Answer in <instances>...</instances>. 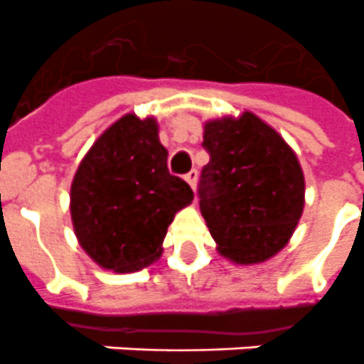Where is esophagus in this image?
Returning a JSON list of instances; mask_svg holds the SVG:
<instances>
[{
  "instance_id": "34e87169",
  "label": "esophagus",
  "mask_w": 364,
  "mask_h": 364,
  "mask_svg": "<svg viewBox=\"0 0 364 364\" xmlns=\"http://www.w3.org/2000/svg\"><path fill=\"white\" fill-rule=\"evenodd\" d=\"M186 178V182H188L189 186H191V189L193 191H195V188H197V178H198V173H197V169H191V171L188 173V175L184 176Z\"/></svg>"
}]
</instances>
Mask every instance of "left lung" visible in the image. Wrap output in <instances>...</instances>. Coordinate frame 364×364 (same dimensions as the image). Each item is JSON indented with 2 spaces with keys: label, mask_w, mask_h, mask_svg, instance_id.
<instances>
[{
  "label": "left lung",
  "mask_w": 364,
  "mask_h": 364,
  "mask_svg": "<svg viewBox=\"0 0 364 364\" xmlns=\"http://www.w3.org/2000/svg\"><path fill=\"white\" fill-rule=\"evenodd\" d=\"M198 204L220 255L264 262L288 244L304 208V176L281 134L252 112L208 122Z\"/></svg>",
  "instance_id": "left-lung-1"
}]
</instances>
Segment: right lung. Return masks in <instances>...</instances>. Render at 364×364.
<instances>
[{
  "label": "right lung",
  "instance_id": "obj_1",
  "mask_svg": "<svg viewBox=\"0 0 364 364\" xmlns=\"http://www.w3.org/2000/svg\"><path fill=\"white\" fill-rule=\"evenodd\" d=\"M191 200L188 182L167 169L156 122L125 114L80 164L70 186V217L95 262L136 272L162 255L167 226Z\"/></svg>",
  "mask_w": 364,
  "mask_h": 364
}]
</instances>
